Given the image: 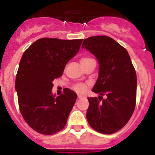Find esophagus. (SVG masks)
<instances>
[{
	"mask_svg": "<svg viewBox=\"0 0 155 155\" xmlns=\"http://www.w3.org/2000/svg\"><path fill=\"white\" fill-rule=\"evenodd\" d=\"M85 98V96L84 95H81V94H78V98H79V99H81V98Z\"/></svg>",
	"mask_w": 155,
	"mask_h": 155,
	"instance_id": "obj_1",
	"label": "esophagus"
}]
</instances>
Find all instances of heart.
Here are the masks:
<instances>
[{"instance_id": "1", "label": "heart", "mask_w": 155, "mask_h": 155, "mask_svg": "<svg viewBox=\"0 0 155 155\" xmlns=\"http://www.w3.org/2000/svg\"><path fill=\"white\" fill-rule=\"evenodd\" d=\"M88 59L90 58H88V57H83V58L81 59V62L87 61V60H88ZM74 89L76 91H78V92H81V93L84 92V91L87 90V85L84 84H78L74 87Z\"/></svg>"}]
</instances>
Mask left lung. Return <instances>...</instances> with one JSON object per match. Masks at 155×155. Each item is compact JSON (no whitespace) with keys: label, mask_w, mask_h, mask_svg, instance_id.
Here are the masks:
<instances>
[{"label":"left lung","mask_w":155,"mask_h":155,"mask_svg":"<svg viewBox=\"0 0 155 155\" xmlns=\"http://www.w3.org/2000/svg\"><path fill=\"white\" fill-rule=\"evenodd\" d=\"M82 49L96 57L98 77L92 91L107 98H87V120L101 134H112L121 130L130 119L136 105L137 74L128 52L109 36L85 39Z\"/></svg>","instance_id":"8db88e82"}]
</instances>
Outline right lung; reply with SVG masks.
<instances>
[{"label":"right lung","mask_w":155,"mask_h":155,"mask_svg":"<svg viewBox=\"0 0 155 155\" xmlns=\"http://www.w3.org/2000/svg\"><path fill=\"white\" fill-rule=\"evenodd\" d=\"M83 39L42 38L23 53L15 79L20 112L31 128L42 134H56L65 127L77 99L69 88L56 97L53 81L79 51Z\"/></svg>","instance_id":"obj_1"}]
</instances>
